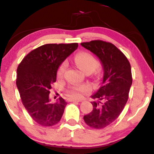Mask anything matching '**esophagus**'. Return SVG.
I'll return each instance as SVG.
<instances>
[{"label":"esophagus","instance_id":"1","mask_svg":"<svg viewBox=\"0 0 154 154\" xmlns=\"http://www.w3.org/2000/svg\"><path fill=\"white\" fill-rule=\"evenodd\" d=\"M69 102H77V103H80L81 102V100H75V99H69Z\"/></svg>","mask_w":154,"mask_h":154}]
</instances>
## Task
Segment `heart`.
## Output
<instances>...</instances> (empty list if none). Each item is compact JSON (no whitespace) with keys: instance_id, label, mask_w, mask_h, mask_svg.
<instances>
[{"instance_id":"b5f03b06","label":"heart","mask_w":154,"mask_h":154,"mask_svg":"<svg viewBox=\"0 0 154 154\" xmlns=\"http://www.w3.org/2000/svg\"><path fill=\"white\" fill-rule=\"evenodd\" d=\"M75 62L77 66L84 71L85 72H91L94 70L97 66V61L94 57L88 52H80L75 57ZM66 68V63H63L60 65L57 71V76L60 78L63 75ZM88 91V88L85 85H76L69 88L66 91L67 94L73 98H80L82 94L85 93Z\"/></svg>"}]
</instances>
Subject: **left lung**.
<instances>
[{
    "mask_svg": "<svg viewBox=\"0 0 154 154\" xmlns=\"http://www.w3.org/2000/svg\"><path fill=\"white\" fill-rule=\"evenodd\" d=\"M81 46L97 55L103 66V82L91 97L93 111L84 116L91 128H104L120 115L128 100L132 84L131 68L125 55L114 44L100 40L82 43Z\"/></svg>",
    "mask_w": 154,
    "mask_h": 154,
    "instance_id": "8db88e82",
    "label": "left lung"
}]
</instances>
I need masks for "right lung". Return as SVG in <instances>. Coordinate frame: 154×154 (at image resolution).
<instances>
[{
  "label": "right lung",
  "mask_w": 154,
  "mask_h": 154,
  "mask_svg": "<svg viewBox=\"0 0 154 154\" xmlns=\"http://www.w3.org/2000/svg\"><path fill=\"white\" fill-rule=\"evenodd\" d=\"M78 47V43H50L31 51L18 65L16 85L31 117L39 125L50 127L60 122L67 103L60 97L49 100L60 65Z\"/></svg>",
  "instance_id": "obj_1"
}]
</instances>
